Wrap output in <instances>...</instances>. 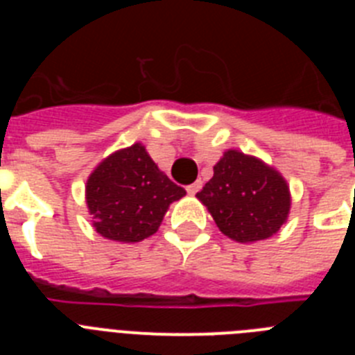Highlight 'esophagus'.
Listing matches in <instances>:
<instances>
[{
	"instance_id": "esophagus-1",
	"label": "esophagus",
	"mask_w": 355,
	"mask_h": 355,
	"mask_svg": "<svg viewBox=\"0 0 355 355\" xmlns=\"http://www.w3.org/2000/svg\"><path fill=\"white\" fill-rule=\"evenodd\" d=\"M200 187H202V183H200V181H196V183L188 184V187H187V192L190 193V196H196V193L200 190Z\"/></svg>"
}]
</instances>
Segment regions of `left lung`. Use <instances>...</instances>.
<instances>
[{
    "label": "left lung",
    "instance_id": "left-lung-1",
    "mask_svg": "<svg viewBox=\"0 0 355 355\" xmlns=\"http://www.w3.org/2000/svg\"><path fill=\"white\" fill-rule=\"evenodd\" d=\"M225 236L247 243L272 236L286 222L290 190L261 159L227 150L197 193Z\"/></svg>",
    "mask_w": 355,
    "mask_h": 355
}]
</instances>
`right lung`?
Masks as SVG:
<instances>
[{"label":"right lung","instance_id":"right-lung-1","mask_svg":"<svg viewBox=\"0 0 355 355\" xmlns=\"http://www.w3.org/2000/svg\"><path fill=\"white\" fill-rule=\"evenodd\" d=\"M184 193L140 144L103 159L87 181L94 227L101 236L124 243L155 234L168 205Z\"/></svg>","mask_w":355,"mask_h":355}]
</instances>
